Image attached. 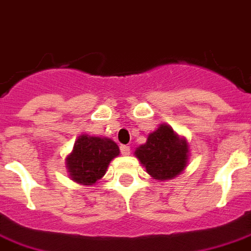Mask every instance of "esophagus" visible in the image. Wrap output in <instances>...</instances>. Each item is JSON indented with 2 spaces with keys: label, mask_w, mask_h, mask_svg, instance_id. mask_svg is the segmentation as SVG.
<instances>
[{
  "label": "esophagus",
  "mask_w": 251,
  "mask_h": 251,
  "mask_svg": "<svg viewBox=\"0 0 251 251\" xmlns=\"http://www.w3.org/2000/svg\"><path fill=\"white\" fill-rule=\"evenodd\" d=\"M120 152H122V154H124V156H127V154L131 153V148L128 146H120Z\"/></svg>",
  "instance_id": "34e87169"
}]
</instances>
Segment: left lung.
<instances>
[{"instance_id": "obj_1", "label": "left lung", "mask_w": 251, "mask_h": 251, "mask_svg": "<svg viewBox=\"0 0 251 251\" xmlns=\"http://www.w3.org/2000/svg\"><path fill=\"white\" fill-rule=\"evenodd\" d=\"M188 143L169 126L161 124L148 135L146 144L135 151L147 172L156 180H168L182 172L188 161Z\"/></svg>"}]
</instances>
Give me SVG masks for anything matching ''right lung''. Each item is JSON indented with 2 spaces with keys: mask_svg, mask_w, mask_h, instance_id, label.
Wrapping results in <instances>:
<instances>
[{
  "mask_svg": "<svg viewBox=\"0 0 251 251\" xmlns=\"http://www.w3.org/2000/svg\"><path fill=\"white\" fill-rule=\"evenodd\" d=\"M119 154V147L110 139L80 136L66 164L70 176L83 185H92L104 176L107 167Z\"/></svg>",
  "mask_w": 251,
  "mask_h": 251,
  "instance_id": "obj_1",
  "label": "right lung"
}]
</instances>
